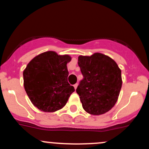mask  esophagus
Instances as JSON below:
<instances>
[{
	"instance_id": "esophagus-1",
	"label": "esophagus",
	"mask_w": 149,
	"mask_h": 149,
	"mask_svg": "<svg viewBox=\"0 0 149 149\" xmlns=\"http://www.w3.org/2000/svg\"><path fill=\"white\" fill-rule=\"evenodd\" d=\"M78 83H76V84H75L74 85H73V87H74L75 90H76V88H77V87H78Z\"/></svg>"
}]
</instances>
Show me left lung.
I'll use <instances>...</instances> for the list:
<instances>
[{
	"label": "left lung",
	"mask_w": 149,
	"mask_h": 149,
	"mask_svg": "<svg viewBox=\"0 0 149 149\" xmlns=\"http://www.w3.org/2000/svg\"><path fill=\"white\" fill-rule=\"evenodd\" d=\"M83 76L76 89L83 109L91 115L105 113L114 107L121 87V70L113 59L100 52L78 57Z\"/></svg>",
	"instance_id": "8db88e82"
}]
</instances>
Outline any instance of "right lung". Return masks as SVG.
<instances>
[{
  "instance_id": "obj_1",
  "label": "right lung",
  "mask_w": 149,
  "mask_h": 149,
  "mask_svg": "<svg viewBox=\"0 0 149 149\" xmlns=\"http://www.w3.org/2000/svg\"><path fill=\"white\" fill-rule=\"evenodd\" d=\"M69 54L47 51L36 56L23 71L24 86L31 103L44 112H54L67 103L75 91L68 83Z\"/></svg>"
}]
</instances>
